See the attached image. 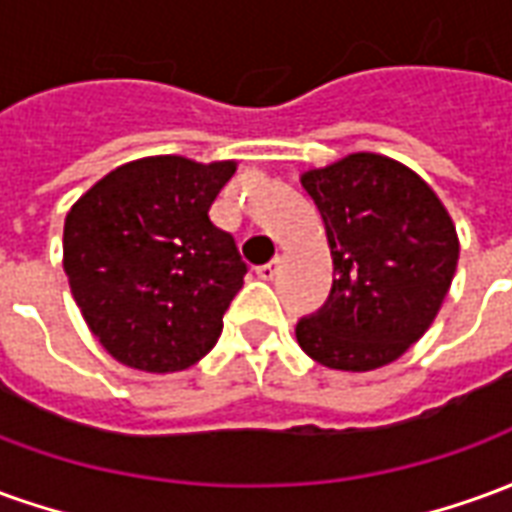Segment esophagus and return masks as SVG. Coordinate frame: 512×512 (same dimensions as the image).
I'll return each mask as SVG.
<instances>
[{
    "label": "esophagus",
    "mask_w": 512,
    "mask_h": 512,
    "mask_svg": "<svg viewBox=\"0 0 512 512\" xmlns=\"http://www.w3.org/2000/svg\"><path fill=\"white\" fill-rule=\"evenodd\" d=\"M279 271V260H271V263H263V266L255 268V274L260 279H274Z\"/></svg>",
    "instance_id": "esophagus-1"
}]
</instances>
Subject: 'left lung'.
<instances>
[{"instance_id": "8db88e82", "label": "left lung", "mask_w": 512, "mask_h": 512, "mask_svg": "<svg viewBox=\"0 0 512 512\" xmlns=\"http://www.w3.org/2000/svg\"><path fill=\"white\" fill-rule=\"evenodd\" d=\"M326 224L337 279L321 310L296 323L301 351L348 373L376 370L417 343L458 266L450 213L417 172L351 153L301 175Z\"/></svg>"}]
</instances>
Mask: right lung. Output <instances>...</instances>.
<instances>
[{
	"mask_svg": "<svg viewBox=\"0 0 512 512\" xmlns=\"http://www.w3.org/2000/svg\"><path fill=\"white\" fill-rule=\"evenodd\" d=\"M235 161L150 156L112 169L65 216L62 266L117 362L178 373L211 351L246 263L211 222Z\"/></svg>",
	"mask_w": 512,
	"mask_h": 512,
	"instance_id": "obj_1",
	"label": "right lung"
}]
</instances>
